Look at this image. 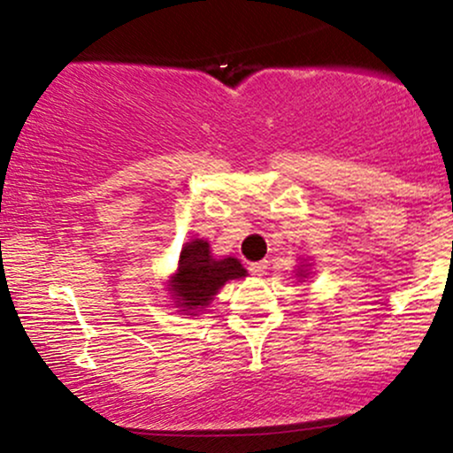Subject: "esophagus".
Wrapping results in <instances>:
<instances>
[{
    "instance_id": "esophagus-1",
    "label": "esophagus",
    "mask_w": 453,
    "mask_h": 453,
    "mask_svg": "<svg viewBox=\"0 0 453 453\" xmlns=\"http://www.w3.org/2000/svg\"><path fill=\"white\" fill-rule=\"evenodd\" d=\"M266 268H268V262H266V259H262V262H253V264H249V273L256 274V277H262V274L266 273Z\"/></svg>"
}]
</instances>
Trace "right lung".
Instances as JSON below:
<instances>
[{"instance_id": "1", "label": "right lung", "mask_w": 453, "mask_h": 453, "mask_svg": "<svg viewBox=\"0 0 453 453\" xmlns=\"http://www.w3.org/2000/svg\"><path fill=\"white\" fill-rule=\"evenodd\" d=\"M244 274L247 270L236 257L212 259L209 242L196 238L187 242L180 251L179 273L173 280V294L183 311L204 309L227 280L241 279Z\"/></svg>"}]
</instances>
